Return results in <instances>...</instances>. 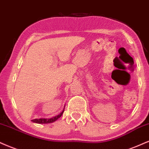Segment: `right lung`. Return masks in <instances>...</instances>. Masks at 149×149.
<instances>
[{
    "label": "right lung",
    "instance_id": "add662e5",
    "mask_svg": "<svg viewBox=\"0 0 149 149\" xmlns=\"http://www.w3.org/2000/svg\"><path fill=\"white\" fill-rule=\"evenodd\" d=\"M64 110L61 112L60 114H59L57 116H55L54 117H52L51 119H33L32 121L34 123H53L54 121H56L57 119H58L63 114Z\"/></svg>",
    "mask_w": 149,
    "mask_h": 149
}]
</instances>
